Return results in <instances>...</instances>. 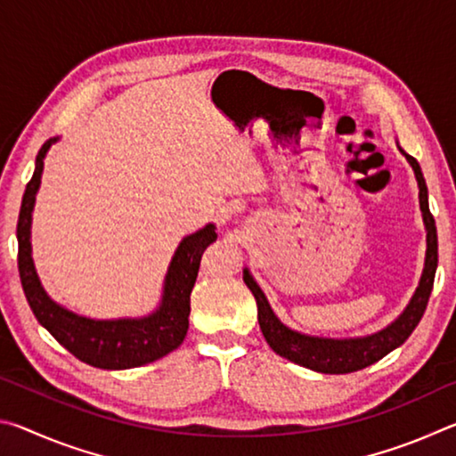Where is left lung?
<instances>
[{
  "mask_svg": "<svg viewBox=\"0 0 456 456\" xmlns=\"http://www.w3.org/2000/svg\"><path fill=\"white\" fill-rule=\"evenodd\" d=\"M403 154L408 163L412 165L416 181H419L420 209L424 225H427V261H424V272L419 288H416L414 297L395 323H390L388 328L378 331V334L354 339L304 336L299 334V331H293L288 326H283V323L275 318L264 291H261L259 285L253 281V277L247 269L243 272V281L247 283V288L251 289L253 296H256L259 328L264 331V338L267 339L269 348L275 354H280V356L288 358L293 364L315 370V372L322 374L356 372V370L374 364V362L382 360L386 354H390L392 350L398 348V346H403L422 320L424 310H427L432 285H435V273L438 265V237L435 217H432V213L428 209V189L427 183H424L420 165L416 163V159L411 157V154H406L404 151Z\"/></svg>",
  "mask_w": 456,
  "mask_h": 456,
  "instance_id": "obj_1",
  "label": "left lung"
}]
</instances>
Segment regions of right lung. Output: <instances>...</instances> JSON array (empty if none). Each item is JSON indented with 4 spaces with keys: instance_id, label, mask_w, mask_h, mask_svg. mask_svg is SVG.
Wrapping results in <instances>:
<instances>
[{
    "instance_id": "1",
    "label": "right lung",
    "mask_w": 456,
    "mask_h": 456,
    "mask_svg": "<svg viewBox=\"0 0 456 456\" xmlns=\"http://www.w3.org/2000/svg\"><path fill=\"white\" fill-rule=\"evenodd\" d=\"M48 142L37 152L36 171L26 184L24 199L18 217V269L21 288L36 320L64 346V348L86 364L104 370H126L151 364L179 348L189 330L191 291L197 281L200 257L217 233L215 225L199 229L197 233L184 237L168 267L165 281L163 304L157 312L142 320H88L82 315L64 310L45 296L40 280H37L32 245H29V225H32V209L37 187H40L44 157L48 152Z\"/></svg>"
}]
</instances>
